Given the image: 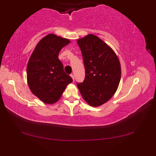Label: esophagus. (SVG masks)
<instances>
[{
  "label": "esophagus",
  "mask_w": 156,
  "mask_h": 156,
  "mask_svg": "<svg viewBox=\"0 0 156 156\" xmlns=\"http://www.w3.org/2000/svg\"><path fill=\"white\" fill-rule=\"evenodd\" d=\"M70 76H71V77L72 78V79H73V81H74V80H75V78H74V74H71Z\"/></svg>",
  "instance_id": "esophagus-1"
}]
</instances>
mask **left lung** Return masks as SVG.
I'll return each mask as SVG.
<instances>
[{
    "label": "left lung",
    "instance_id": "1",
    "mask_svg": "<svg viewBox=\"0 0 156 156\" xmlns=\"http://www.w3.org/2000/svg\"><path fill=\"white\" fill-rule=\"evenodd\" d=\"M85 67V78L78 83L82 97L92 107H98L114 95L121 80L117 55L105 42L93 34L78 39Z\"/></svg>",
    "mask_w": 156,
    "mask_h": 156
}]
</instances>
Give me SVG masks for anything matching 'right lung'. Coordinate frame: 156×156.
Segmentation results:
<instances>
[{"instance_id": "add662e5", "label": "right lung", "mask_w": 156, "mask_h": 156, "mask_svg": "<svg viewBox=\"0 0 156 156\" xmlns=\"http://www.w3.org/2000/svg\"><path fill=\"white\" fill-rule=\"evenodd\" d=\"M69 43L68 39L48 34L39 41L29 59L28 86L32 93L46 104L57 102L73 81L58 59L59 51Z\"/></svg>"}]
</instances>
